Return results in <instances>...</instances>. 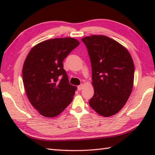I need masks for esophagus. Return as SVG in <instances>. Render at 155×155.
<instances>
[{
    "instance_id": "1",
    "label": "esophagus",
    "mask_w": 155,
    "mask_h": 155,
    "mask_svg": "<svg viewBox=\"0 0 155 155\" xmlns=\"http://www.w3.org/2000/svg\"><path fill=\"white\" fill-rule=\"evenodd\" d=\"M83 85H82V84H81V85L78 86V87H77V90H78V91H81V90L83 89Z\"/></svg>"
}]
</instances>
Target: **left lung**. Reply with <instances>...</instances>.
Wrapping results in <instances>:
<instances>
[{"instance_id": "obj_1", "label": "left lung", "mask_w": 155, "mask_h": 155, "mask_svg": "<svg viewBox=\"0 0 155 155\" xmlns=\"http://www.w3.org/2000/svg\"><path fill=\"white\" fill-rule=\"evenodd\" d=\"M90 57L94 94L89 104L102 116L120 111L131 94L135 68L129 52L104 35L83 38Z\"/></svg>"}]
</instances>
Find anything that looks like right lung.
Masks as SVG:
<instances>
[{"instance_id": "1", "label": "right lung", "mask_w": 155, "mask_h": 155, "mask_svg": "<svg viewBox=\"0 0 155 155\" xmlns=\"http://www.w3.org/2000/svg\"><path fill=\"white\" fill-rule=\"evenodd\" d=\"M78 45L71 38L46 40L34 46L25 59L22 81L26 93L43 116H57L72 101L77 87L70 84L63 61Z\"/></svg>"}]
</instances>
